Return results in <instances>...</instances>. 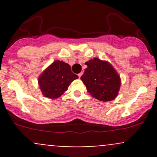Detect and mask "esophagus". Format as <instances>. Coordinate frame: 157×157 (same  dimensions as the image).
<instances>
[{"label":"esophagus","instance_id":"esophagus-1","mask_svg":"<svg viewBox=\"0 0 157 157\" xmlns=\"http://www.w3.org/2000/svg\"><path fill=\"white\" fill-rule=\"evenodd\" d=\"M82 74H83V72H81V73H80V74H78V77H79V78H80V77H81V76H82Z\"/></svg>","mask_w":157,"mask_h":157}]
</instances>
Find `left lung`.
<instances>
[{
	"label": "left lung",
	"mask_w": 157,
	"mask_h": 157,
	"mask_svg": "<svg viewBox=\"0 0 157 157\" xmlns=\"http://www.w3.org/2000/svg\"><path fill=\"white\" fill-rule=\"evenodd\" d=\"M87 67L80 79L92 96L102 102L115 99L121 86L120 77L107 61L93 58L86 62Z\"/></svg>",
	"instance_id": "left-lung-1"
}]
</instances>
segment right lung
Returning <instances> with one entry per match:
<instances>
[{
  "label": "right lung",
  "mask_w": 157,
  "mask_h": 157,
  "mask_svg": "<svg viewBox=\"0 0 157 157\" xmlns=\"http://www.w3.org/2000/svg\"><path fill=\"white\" fill-rule=\"evenodd\" d=\"M77 74L72 73L71 66L61 61H55L42 73L39 78V84L45 97L56 99L68 89Z\"/></svg>",
  "instance_id": "right-lung-1"
}]
</instances>
